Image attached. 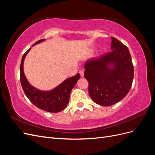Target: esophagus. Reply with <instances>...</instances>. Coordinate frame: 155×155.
Returning a JSON list of instances; mask_svg holds the SVG:
<instances>
[{
    "mask_svg": "<svg viewBox=\"0 0 155 155\" xmlns=\"http://www.w3.org/2000/svg\"><path fill=\"white\" fill-rule=\"evenodd\" d=\"M79 74H80L81 77H84V71H83V70H80V71L79 72Z\"/></svg>",
    "mask_w": 155,
    "mask_h": 155,
    "instance_id": "34e87169",
    "label": "esophagus"
}]
</instances>
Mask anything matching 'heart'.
Returning a JSON list of instances; mask_svg holds the SVG:
<instances>
[{
    "label": "heart",
    "instance_id": "obj_1",
    "mask_svg": "<svg viewBox=\"0 0 155 155\" xmlns=\"http://www.w3.org/2000/svg\"><path fill=\"white\" fill-rule=\"evenodd\" d=\"M92 51H93V50H92Z\"/></svg>",
    "mask_w": 155,
    "mask_h": 155
}]
</instances>
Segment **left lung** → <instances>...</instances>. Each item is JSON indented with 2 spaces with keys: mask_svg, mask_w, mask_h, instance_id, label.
Masks as SVG:
<instances>
[{
  "mask_svg": "<svg viewBox=\"0 0 155 155\" xmlns=\"http://www.w3.org/2000/svg\"><path fill=\"white\" fill-rule=\"evenodd\" d=\"M111 39V51L90 59L84 66L89 95L96 104L105 107L114 105L126 96L134 77L128 48L114 37Z\"/></svg>",
  "mask_w": 155,
  "mask_h": 155,
  "instance_id": "8db88e82",
  "label": "left lung"
}]
</instances>
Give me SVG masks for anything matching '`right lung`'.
<instances>
[{"mask_svg":"<svg viewBox=\"0 0 155 155\" xmlns=\"http://www.w3.org/2000/svg\"><path fill=\"white\" fill-rule=\"evenodd\" d=\"M44 41L45 39L39 40L32 46L39 44ZM30 50L31 48L26 51L21 59L20 79L23 91L29 100L40 109L49 112H59L62 111L67 107L70 100V92L80 78V75L78 73L76 76L67 78L52 90L47 91L39 90L33 87L28 82L24 73V68H23L24 61L27 54Z\"/></svg>","mask_w":155,"mask_h":155,"instance_id":"right-lung-1","label":"right lung"}]
</instances>
